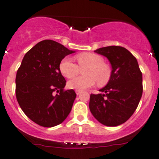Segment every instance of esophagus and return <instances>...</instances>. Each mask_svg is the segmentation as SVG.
Masks as SVG:
<instances>
[{"mask_svg":"<svg viewBox=\"0 0 159 159\" xmlns=\"http://www.w3.org/2000/svg\"><path fill=\"white\" fill-rule=\"evenodd\" d=\"M75 92H76V94L77 95H79L80 93H81V91H75Z\"/></svg>","mask_w":159,"mask_h":159,"instance_id":"34e87169","label":"esophagus"}]
</instances>
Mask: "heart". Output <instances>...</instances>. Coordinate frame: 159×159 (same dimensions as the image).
I'll list each match as a JSON object with an SVG mask.
<instances>
[{
	"instance_id": "heart-1",
	"label": "heart",
	"mask_w": 159,
	"mask_h": 159,
	"mask_svg": "<svg viewBox=\"0 0 159 159\" xmlns=\"http://www.w3.org/2000/svg\"><path fill=\"white\" fill-rule=\"evenodd\" d=\"M78 65L70 58L66 57L59 65L61 73L68 78H74L83 69V76L77 77L70 80L68 87L76 91H83L93 86L98 82L99 85H104L109 81L111 76V69L101 56L95 53L83 52L75 56Z\"/></svg>"
}]
</instances>
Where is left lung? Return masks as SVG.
Segmentation results:
<instances>
[{
	"instance_id": "1",
	"label": "left lung",
	"mask_w": 159,
	"mask_h": 159,
	"mask_svg": "<svg viewBox=\"0 0 159 159\" xmlns=\"http://www.w3.org/2000/svg\"><path fill=\"white\" fill-rule=\"evenodd\" d=\"M95 52L108 58L112 67L107 84L91 93L89 108L102 124L116 126L125 123L136 110L143 94V75L136 58L124 47L107 46Z\"/></svg>"
}]
</instances>
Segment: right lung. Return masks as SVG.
Listing matches in <instances>:
<instances>
[{"label": "right lung", "mask_w": 159, "mask_h": 159, "mask_svg": "<svg viewBox=\"0 0 159 159\" xmlns=\"http://www.w3.org/2000/svg\"><path fill=\"white\" fill-rule=\"evenodd\" d=\"M73 52L57 42L43 40L26 53L18 68L16 100L25 114L39 126H57L71 112L76 93L64 90L66 81L59 65Z\"/></svg>", "instance_id": "add662e5"}]
</instances>
